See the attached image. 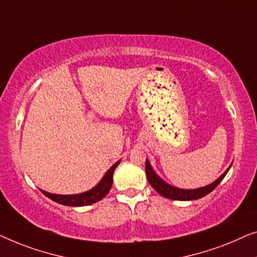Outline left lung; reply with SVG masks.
Returning a JSON list of instances; mask_svg holds the SVG:
<instances>
[{
    "label": "left lung",
    "mask_w": 257,
    "mask_h": 257,
    "mask_svg": "<svg viewBox=\"0 0 257 257\" xmlns=\"http://www.w3.org/2000/svg\"><path fill=\"white\" fill-rule=\"evenodd\" d=\"M232 164L229 165V168L227 169L226 171L223 172L222 175L215 180V182L209 184V185L198 187V189H194V190L179 189V187L170 185V184L166 183L165 180L162 179L161 177L158 176L156 172H155V170L153 169V166H151L150 162L148 160L146 161V173H147L148 182L150 183V185L153 186L154 189L161 194V196H163V197L168 198V199H171V200L186 201V200L200 199V198L207 196L208 193H211L212 191L219 185L220 182H221V180L225 178V176L227 175V172L229 171V169H230V166H232Z\"/></svg>",
    "instance_id": "1"
}]
</instances>
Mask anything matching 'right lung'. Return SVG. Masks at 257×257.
<instances>
[{
  "mask_svg": "<svg viewBox=\"0 0 257 257\" xmlns=\"http://www.w3.org/2000/svg\"><path fill=\"white\" fill-rule=\"evenodd\" d=\"M120 161H117L114 165H111V168L104 173L102 179L96 184L93 189L86 191V192L78 193V194H55L46 192V191H42V193H44L46 197L50 199L58 202V204L65 205V206H87L92 205L94 202L99 201L107 196V193L109 192L111 185H113V173L114 170L116 169V166L120 164Z\"/></svg>",
  "mask_w": 257,
  "mask_h": 257,
  "instance_id": "add662e5",
  "label": "right lung"
}]
</instances>
